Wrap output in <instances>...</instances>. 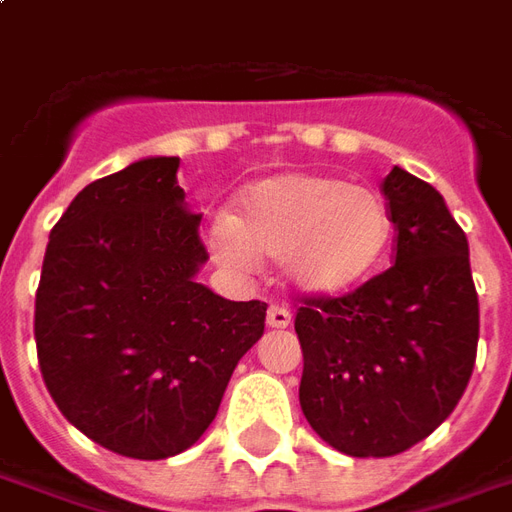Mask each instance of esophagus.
<instances>
[{
    "mask_svg": "<svg viewBox=\"0 0 512 512\" xmlns=\"http://www.w3.org/2000/svg\"><path fill=\"white\" fill-rule=\"evenodd\" d=\"M266 320H268V328H287V325L293 323V314L287 312L285 306H271Z\"/></svg>",
    "mask_w": 512,
    "mask_h": 512,
    "instance_id": "obj_1",
    "label": "esophagus"
}]
</instances>
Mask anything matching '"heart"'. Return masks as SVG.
Segmentation results:
<instances>
[{"mask_svg":"<svg viewBox=\"0 0 512 512\" xmlns=\"http://www.w3.org/2000/svg\"><path fill=\"white\" fill-rule=\"evenodd\" d=\"M222 266L249 271L282 257L287 285L306 295H342L382 266L393 241L385 200L339 176L285 173L252 184L233 219L208 233Z\"/></svg>","mask_w":512,"mask_h":512,"instance_id":"heart-1","label":"heart"}]
</instances>
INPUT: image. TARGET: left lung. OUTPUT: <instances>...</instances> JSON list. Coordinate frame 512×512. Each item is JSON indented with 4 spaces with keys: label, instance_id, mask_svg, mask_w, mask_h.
<instances>
[{
    "label": "left lung",
    "instance_id": "1",
    "mask_svg": "<svg viewBox=\"0 0 512 512\" xmlns=\"http://www.w3.org/2000/svg\"><path fill=\"white\" fill-rule=\"evenodd\" d=\"M382 195L396 227L393 266L344 295H298L301 410L355 458L404 453L450 412L475 369L478 290L469 244L437 189L393 168Z\"/></svg>",
    "mask_w": 512,
    "mask_h": 512
}]
</instances>
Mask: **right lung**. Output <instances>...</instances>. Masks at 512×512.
I'll use <instances>...</instances> for the list:
<instances>
[{
  "label": "right lung",
  "instance_id": "1",
  "mask_svg": "<svg viewBox=\"0 0 512 512\" xmlns=\"http://www.w3.org/2000/svg\"><path fill=\"white\" fill-rule=\"evenodd\" d=\"M151 157L83 187L45 246L34 342L75 429L127 458L176 456L217 418L230 374L266 331L263 301L195 282L200 217Z\"/></svg>",
  "mask_w": 512,
  "mask_h": 512
}]
</instances>
